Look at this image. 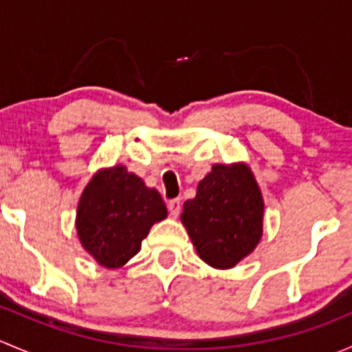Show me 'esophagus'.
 <instances>
[{
    "label": "esophagus",
    "mask_w": 352,
    "mask_h": 352,
    "mask_svg": "<svg viewBox=\"0 0 352 352\" xmlns=\"http://www.w3.org/2000/svg\"><path fill=\"white\" fill-rule=\"evenodd\" d=\"M180 209H182V201L179 197L177 199H170L168 201V211L172 216H179Z\"/></svg>",
    "instance_id": "1"
}]
</instances>
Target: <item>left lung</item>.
I'll use <instances>...</instances> for the list:
<instances>
[{"instance_id":"obj_1","label":"left lung","mask_w":352,"mask_h":352,"mask_svg":"<svg viewBox=\"0 0 352 352\" xmlns=\"http://www.w3.org/2000/svg\"><path fill=\"white\" fill-rule=\"evenodd\" d=\"M264 201L245 163L212 165L180 214L199 257L216 269L235 267L262 236Z\"/></svg>"}]
</instances>
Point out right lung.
I'll use <instances>...</instances> for the list:
<instances>
[{
	"instance_id": "1",
	"label": "right lung",
	"mask_w": 352,
	"mask_h": 352,
	"mask_svg": "<svg viewBox=\"0 0 352 352\" xmlns=\"http://www.w3.org/2000/svg\"><path fill=\"white\" fill-rule=\"evenodd\" d=\"M166 218V206L156 189L117 165L88 182L78 202L76 232L85 250L107 269L122 267L140 252L156 221Z\"/></svg>"
}]
</instances>
